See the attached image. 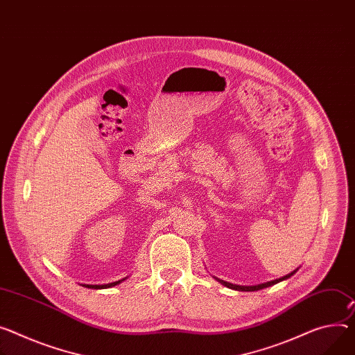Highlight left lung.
<instances>
[{"label":"left lung","mask_w":355,"mask_h":355,"mask_svg":"<svg viewBox=\"0 0 355 355\" xmlns=\"http://www.w3.org/2000/svg\"><path fill=\"white\" fill-rule=\"evenodd\" d=\"M297 270H298V268H295L294 271L288 272V275H286V276H283V277H280V279L271 280V282H266V283L256 284V286H239V284H232V283H229V282L220 280V279H217V277H214V279H216L217 282H219V283H222L223 286H226V287L232 288V290H237V291H257V290H261V288H266V287H270V286H275V284H277V283H280V282H283V280L290 279L293 275H295Z\"/></svg>","instance_id":"1"}]
</instances>
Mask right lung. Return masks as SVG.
<instances>
[{"label": "right lung", "mask_w": 355, "mask_h": 355, "mask_svg": "<svg viewBox=\"0 0 355 355\" xmlns=\"http://www.w3.org/2000/svg\"><path fill=\"white\" fill-rule=\"evenodd\" d=\"M125 280H126V277H125V279H121V280H118V282H114V283H107V284H83V286H85V287H88V288H94V290H101V288H109V287L118 286V284H121V283L125 282Z\"/></svg>", "instance_id": "obj_1"}]
</instances>
